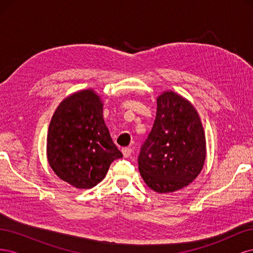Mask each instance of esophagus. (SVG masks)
I'll return each mask as SVG.
<instances>
[{
  "label": "esophagus",
  "instance_id": "1",
  "mask_svg": "<svg viewBox=\"0 0 253 253\" xmlns=\"http://www.w3.org/2000/svg\"><path fill=\"white\" fill-rule=\"evenodd\" d=\"M133 150L131 148H124L122 149V154H124V156L126 158V157H129L132 154Z\"/></svg>",
  "mask_w": 253,
  "mask_h": 253
}]
</instances>
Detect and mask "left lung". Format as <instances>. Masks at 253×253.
<instances>
[{"label": "left lung", "mask_w": 253, "mask_h": 253, "mask_svg": "<svg viewBox=\"0 0 253 253\" xmlns=\"http://www.w3.org/2000/svg\"><path fill=\"white\" fill-rule=\"evenodd\" d=\"M206 159V137L198 113L172 90L157 98L156 118L138 156L144 182L155 192L171 193L192 182Z\"/></svg>", "instance_id": "obj_1"}]
</instances>
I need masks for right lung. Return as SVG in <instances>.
<instances>
[{
	"mask_svg": "<svg viewBox=\"0 0 253 253\" xmlns=\"http://www.w3.org/2000/svg\"><path fill=\"white\" fill-rule=\"evenodd\" d=\"M122 153L103 120V103L93 89L65 98L53 113L47 134V159L58 177L75 188L98 185Z\"/></svg>",
	"mask_w": 253,
	"mask_h": 253,
	"instance_id": "1",
	"label": "right lung"
}]
</instances>
